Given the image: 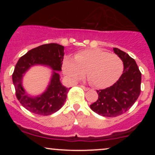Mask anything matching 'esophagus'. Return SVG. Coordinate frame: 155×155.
Returning a JSON list of instances; mask_svg holds the SVG:
<instances>
[{
    "label": "esophagus",
    "instance_id": "esophagus-1",
    "mask_svg": "<svg viewBox=\"0 0 155 155\" xmlns=\"http://www.w3.org/2000/svg\"><path fill=\"white\" fill-rule=\"evenodd\" d=\"M80 87H81L82 88L83 90H84V91H87V90H90V88H88V87H86L83 86V85H80Z\"/></svg>",
    "mask_w": 155,
    "mask_h": 155
}]
</instances>
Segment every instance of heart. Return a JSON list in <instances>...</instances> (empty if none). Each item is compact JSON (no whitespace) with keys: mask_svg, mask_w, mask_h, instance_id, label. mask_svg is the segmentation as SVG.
<instances>
[{"mask_svg":"<svg viewBox=\"0 0 155 155\" xmlns=\"http://www.w3.org/2000/svg\"><path fill=\"white\" fill-rule=\"evenodd\" d=\"M124 69L122 59L115 54L100 49L79 51L75 59L67 56L63 62V71L72 82L87 76L93 86L104 88L114 84L120 79Z\"/></svg>","mask_w":155,"mask_h":155,"instance_id":"heart-1","label":"heart"}]
</instances>
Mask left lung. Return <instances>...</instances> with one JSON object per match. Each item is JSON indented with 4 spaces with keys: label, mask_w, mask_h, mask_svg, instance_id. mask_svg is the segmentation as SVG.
<instances>
[{
    "label": "left lung",
    "mask_w": 155,
    "mask_h": 155,
    "mask_svg": "<svg viewBox=\"0 0 155 155\" xmlns=\"http://www.w3.org/2000/svg\"><path fill=\"white\" fill-rule=\"evenodd\" d=\"M114 51L123 61V73L112 86L97 90L98 98L90 105L94 112L107 117L120 116L128 111L140 92L141 74L135 60L118 48H114Z\"/></svg>",
    "instance_id": "left-lung-1"
}]
</instances>
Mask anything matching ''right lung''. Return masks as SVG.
<instances>
[{"label":"right lung","mask_w":155,"mask_h":155,"mask_svg":"<svg viewBox=\"0 0 155 155\" xmlns=\"http://www.w3.org/2000/svg\"><path fill=\"white\" fill-rule=\"evenodd\" d=\"M63 57V46L51 43L35 47L19 58L12 74V81L17 99L27 110L48 116L58 111L65 104L70 88L64 87L60 80ZM37 64L49 67L53 74L47 90L40 96H31L23 88L22 78L31 67Z\"/></svg>","instance_id":"right-lung-1"}]
</instances>
